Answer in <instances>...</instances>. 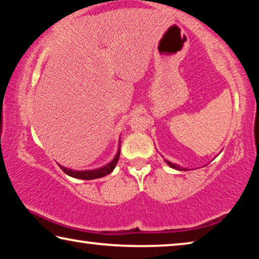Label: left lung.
I'll use <instances>...</instances> for the list:
<instances>
[{
  "label": "left lung",
  "mask_w": 259,
  "mask_h": 259,
  "mask_svg": "<svg viewBox=\"0 0 259 259\" xmlns=\"http://www.w3.org/2000/svg\"><path fill=\"white\" fill-rule=\"evenodd\" d=\"M166 162V163H168L170 166H171V168H174V169H181V168H179V166H177L176 164H174V163H171V162H169V161H165ZM181 170H186V169H181Z\"/></svg>",
  "instance_id": "obj_1"
}]
</instances>
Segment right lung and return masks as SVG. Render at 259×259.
I'll list each match as a JSON object with an SVG mask.
<instances>
[{
    "instance_id": "right-lung-1",
    "label": "right lung",
    "mask_w": 259,
    "mask_h": 259,
    "mask_svg": "<svg viewBox=\"0 0 259 259\" xmlns=\"http://www.w3.org/2000/svg\"><path fill=\"white\" fill-rule=\"evenodd\" d=\"M120 152H121V148L119 147L116 155L111 161V163H108V164H106L105 166H102V168H99V169L88 170V171H75V170L67 169V168H65V166H61V165H59V166H60V169L63 170L65 174L68 175V176H71V177H74V178L85 179V181H89V179L102 178L104 176H106V175L111 174L113 171V169L115 168V165H116L117 161H119V157H120Z\"/></svg>"
}]
</instances>
